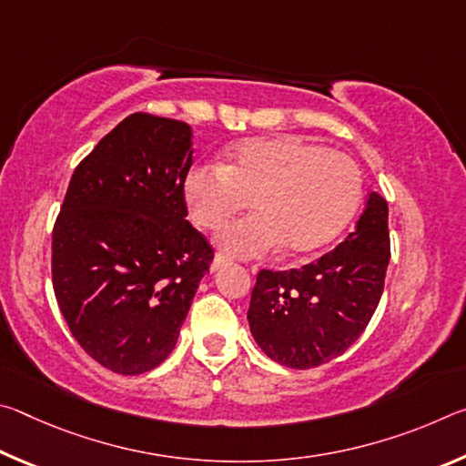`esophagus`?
I'll return each instance as SVG.
<instances>
[{
  "mask_svg": "<svg viewBox=\"0 0 466 466\" xmlns=\"http://www.w3.org/2000/svg\"><path fill=\"white\" fill-rule=\"evenodd\" d=\"M228 263H230V258L224 257V255H216L214 261H211V271L222 269V267H224V265H228Z\"/></svg>",
  "mask_w": 466,
  "mask_h": 466,
  "instance_id": "obj_1",
  "label": "esophagus"
}]
</instances>
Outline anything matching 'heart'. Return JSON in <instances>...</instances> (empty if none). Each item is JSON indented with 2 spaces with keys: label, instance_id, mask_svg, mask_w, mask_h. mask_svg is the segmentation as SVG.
<instances>
[{
  "label": "heart",
  "instance_id": "b5f03b06",
  "mask_svg": "<svg viewBox=\"0 0 466 466\" xmlns=\"http://www.w3.org/2000/svg\"><path fill=\"white\" fill-rule=\"evenodd\" d=\"M364 180L347 154L302 137H252L219 164H197L183 193L197 226L216 230L250 200L258 211L222 228L216 244L226 255L255 258L283 247L306 255L335 240L361 203Z\"/></svg>",
  "mask_w": 466,
  "mask_h": 466
}]
</instances>
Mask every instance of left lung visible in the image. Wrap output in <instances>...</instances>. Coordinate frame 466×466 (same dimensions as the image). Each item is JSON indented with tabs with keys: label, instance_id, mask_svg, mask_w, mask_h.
<instances>
[{
	"label": "left lung",
	"instance_id": "obj_1",
	"mask_svg": "<svg viewBox=\"0 0 466 466\" xmlns=\"http://www.w3.org/2000/svg\"><path fill=\"white\" fill-rule=\"evenodd\" d=\"M390 258L389 205L370 193L356 230L319 261L257 275L248 325L267 358L306 370L358 341L380 302Z\"/></svg>",
	"mask_w": 466,
	"mask_h": 466
}]
</instances>
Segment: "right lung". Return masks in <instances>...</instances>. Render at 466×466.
Here are the masks:
<instances>
[{
    "mask_svg": "<svg viewBox=\"0 0 466 466\" xmlns=\"http://www.w3.org/2000/svg\"><path fill=\"white\" fill-rule=\"evenodd\" d=\"M191 127L136 113L77 164L53 228V289L82 350L116 374L160 366L214 248L187 222Z\"/></svg>",
    "mask_w": 466,
    "mask_h": 466,
    "instance_id": "add662e5",
    "label": "right lung"
}]
</instances>
